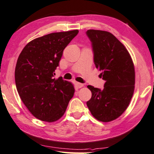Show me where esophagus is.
Listing matches in <instances>:
<instances>
[{
	"mask_svg": "<svg viewBox=\"0 0 154 154\" xmlns=\"http://www.w3.org/2000/svg\"><path fill=\"white\" fill-rule=\"evenodd\" d=\"M76 86L78 87V88H82V87H84V85L79 82H76Z\"/></svg>",
	"mask_w": 154,
	"mask_h": 154,
	"instance_id": "obj_1",
	"label": "esophagus"
}]
</instances>
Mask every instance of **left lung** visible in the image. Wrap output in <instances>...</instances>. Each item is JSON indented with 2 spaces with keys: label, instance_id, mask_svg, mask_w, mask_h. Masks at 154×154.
Here are the masks:
<instances>
[{
  "label": "left lung",
  "instance_id": "left-lung-1",
  "mask_svg": "<svg viewBox=\"0 0 154 154\" xmlns=\"http://www.w3.org/2000/svg\"><path fill=\"white\" fill-rule=\"evenodd\" d=\"M92 43L94 62L106 81L100 89L88 85L91 97L87 105L100 122H109L119 117L130 104L135 87V69L125 46L107 31L88 30Z\"/></svg>",
  "mask_w": 154,
  "mask_h": 154
}]
</instances>
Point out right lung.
<instances>
[{
  "instance_id": "right-lung-1",
  "label": "right lung",
  "mask_w": 154,
  "mask_h": 154,
  "mask_svg": "<svg viewBox=\"0 0 154 154\" xmlns=\"http://www.w3.org/2000/svg\"><path fill=\"white\" fill-rule=\"evenodd\" d=\"M78 30L52 32L29 42L17 58L15 85L23 104L35 117L54 122L65 114L75 93L73 84L55 79L63 50Z\"/></svg>"
}]
</instances>
